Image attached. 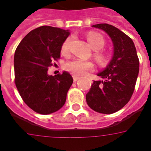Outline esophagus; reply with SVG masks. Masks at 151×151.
Instances as JSON below:
<instances>
[{
	"label": "esophagus",
	"instance_id": "obj_1",
	"mask_svg": "<svg viewBox=\"0 0 151 151\" xmlns=\"http://www.w3.org/2000/svg\"><path fill=\"white\" fill-rule=\"evenodd\" d=\"M73 81H77L79 79V77H77V76L73 75Z\"/></svg>",
	"mask_w": 151,
	"mask_h": 151
}]
</instances>
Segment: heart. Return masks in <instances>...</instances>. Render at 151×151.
<instances>
[{
  "label": "heart",
  "instance_id": "obj_1",
  "mask_svg": "<svg viewBox=\"0 0 151 151\" xmlns=\"http://www.w3.org/2000/svg\"><path fill=\"white\" fill-rule=\"evenodd\" d=\"M87 41L93 50H95L94 58L100 63H105L107 60V57L101 51L102 48L105 45V40L103 37L97 33H90L86 36ZM70 38H67L61 45V53L63 55H66L69 53V46H70ZM94 65L92 61H85L81 59L75 58L68 61L65 64V69L73 74L78 76H82L86 74L88 71L93 70Z\"/></svg>",
  "mask_w": 151,
  "mask_h": 151
}]
</instances>
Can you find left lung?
Masks as SVG:
<instances>
[{
    "mask_svg": "<svg viewBox=\"0 0 151 151\" xmlns=\"http://www.w3.org/2000/svg\"><path fill=\"white\" fill-rule=\"evenodd\" d=\"M110 36L114 45L112 59L97 74L102 80L93 81L87 93L88 106L96 112L110 114L121 110L130 100L139 72L136 48L132 39L109 24H93Z\"/></svg>",
    "mask_w": 151,
    "mask_h": 151,
    "instance_id": "1",
    "label": "left lung"
}]
</instances>
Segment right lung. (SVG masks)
<instances>
[{"mask_svg":"<svg viewBox=\"0 0 151 151\" xmlns=\"http://www.w3.org/2000/svg\"><path fill=\"white\" fill-rule=\"evenodd\" d=\"M70 35L69 30L41 26L22 39L14 54L15 84L28 106L41 114L60 110L66 100L73 78L64 71L48 75L52 61L60 58L61 45Z\"/></svg>","mask_w":151,"mask_h":151,"instance_id":"right-lung-1","label":"right lung"}]
</instances>
